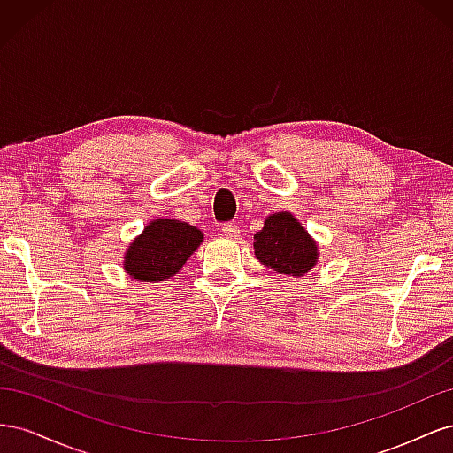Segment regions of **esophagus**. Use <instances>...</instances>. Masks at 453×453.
I'll use <instances>...</instances> for the list:
<instances>
[{
    "label": "esophagus",
    "instance_id": "esophagus-1",
    "mask_svg": "<svg viewBox=\"0 0 453 453\" xmlns=\"http://www.w3.org/2000/svg\"><path fill=\"white\" fill-rule=\"evenodd\" d=\"M221 230L225 232V236H228V238H236L240 234V226L236 223H225Z\"/></svg>",
    "mask_w": 453,
    "mask_h": 453
}]
</instances>
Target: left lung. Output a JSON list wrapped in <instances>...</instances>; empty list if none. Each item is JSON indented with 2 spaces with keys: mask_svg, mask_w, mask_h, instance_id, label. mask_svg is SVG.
Segmentation results:
<instances>
[{
  "mask_svg": "<svg viewBox=\"0 0 453 453\" xmlns=\"http://www.w3.org/2000/svg\"><path fill=\"white\" fill-rule=\"evenodd\" d=\"M255 257L265 266L285 276H304L318 263V243L296 217L281 211L266 217L265 226L255 234Z\"/></svg>",
  "mask_w": 453,
  "mask_h": 453,
  "instance_id": "8db88e82",
  "label": "left lung"
}]
</instances>
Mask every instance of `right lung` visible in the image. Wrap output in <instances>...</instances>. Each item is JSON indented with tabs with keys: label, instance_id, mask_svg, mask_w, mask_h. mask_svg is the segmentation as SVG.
<instances>
[{
	"label": "right lung",
	"instance_id": "right-lung-1",
	"mask_svg": "<svg viewBox=\"0 0 453 453\" xmlns=\"http://www.w3.org/2000/svg\"><path fill=\"white\" fill-rule=\"evenodd\" d=\"M202 240L203 234L196 226L175 219H157L128 245L122 268L135 281L170 280L198 250Z\"/></svg>",
	"mask_w": 453,
	"mask_h": 453
}]
</instances>
